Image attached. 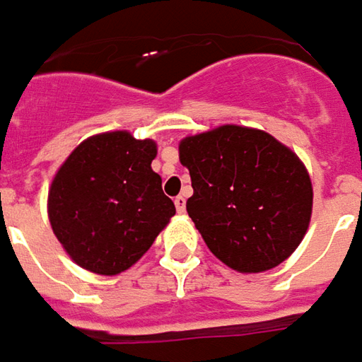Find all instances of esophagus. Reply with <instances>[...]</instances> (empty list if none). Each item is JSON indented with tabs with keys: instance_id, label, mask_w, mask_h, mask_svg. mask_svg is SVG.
<instances>
[{
	"instance_id": "esophagus-1",
	"label": "esophagus",
	"mask_w": 362,
	"mask_h": 362,
	"mask_svg": "<svg viewBox=\"0 0 362 362\" xmlns=\"http://www.w3.org/2000/svg\"><path fill=\"white\" fill-rule=\"evenodd\" d=\"M174 204H176V210H178V212H186V198H184V196H176V198H174Z\"/></svg>"
}]
</instances>
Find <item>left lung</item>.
<instances>
[{"mask_svg":"<svg viewBox=\"0 0 362 362\" xmlns=\"http://www.w3.org/2000/svg\"><path fill=\"white\" fill-rule=\"evenodd\" d=\"M194 194L186 210L208 250L240 274L285 262L307 233L313 184L301 158L269 132L240 124L178 144Z\"/></svg>","mask_w":362,"mask_h":362,"instance_id":"left-lung-1","label":"left lung"}]
</instances>
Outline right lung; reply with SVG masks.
Masks as SVG:
<instances>
[{
	"label": "right lung",
	"instance_id": "add662e5",
	"mask_svg": "<svg viewBox=\"0 0 362 362\" xmlns=\"http://www.w3.org/2000/svg\"><path fill=\"white\" fill-rule=\"evenodd\" d=\"M156 142L129 130L83 140L49 186L47 216L67 255L83 269L119 275L148 252L176 214L152 170Z\"/></svg>",
	"mask_w": 362,
	"mask_h": 362
}]
</instances>
